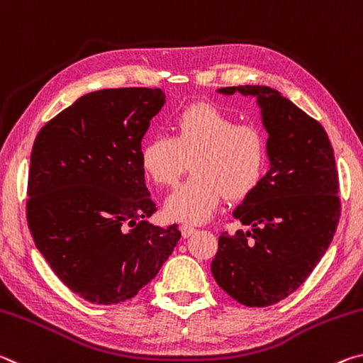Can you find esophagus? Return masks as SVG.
Listing matches in <instances>:
<instances>
[{"label": "esophagus", "instance_id": "esophagus-1", "mask_svg": "<svg viewBox=\"0 0 363 363\" xmlns=\"http://www.w3.org/2000/svg\"><path fill=\"white\" fill-rule=\"evenodd\" d=\"M180 231H182V236L183 238H189L191 236L194 231H196V228L193 227V225H188V223H183L182 227H180Z\"/></svg>", "mask_w": 363, "mask_h": 363}]
</instances>
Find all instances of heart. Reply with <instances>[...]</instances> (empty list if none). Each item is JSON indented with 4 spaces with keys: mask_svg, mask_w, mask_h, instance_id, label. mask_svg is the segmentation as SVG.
<instances>
[{
    "mask_svg": "<svg viewBox=\"0 0 363 363\" xmlns=\"http://www.w3.org/2000/svg\"><path fill=\"white\" fill-rule=\"evenodd\" d=\"M174 135H156L140 147V164L159 186H174L191 162L193 177L165 201L172 220L203 223L223 199L240 201L259 185L267 138L254 123H236L228 112L196 103L172 118Z\"/></svg>",
    "mask_w": 363,
    "mask_h": 363,
    "instance_id": "heart-1",
    "label": "heart"
}]
</instances>
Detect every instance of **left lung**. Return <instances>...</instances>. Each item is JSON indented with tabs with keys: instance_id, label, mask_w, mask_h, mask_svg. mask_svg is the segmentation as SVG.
<instances>
[{
	"instance_id": "left-lung-1",
	"label": "left lung",
	"mask_w": 363,
	"mask_h": 363,
	"mask_svg": "<svg viewBox=\"0 0 363 363\" xmlns=\"http://www.w3.org/2000/svg\"><path fill=\"white\" fill-rule=\"evenodd\" d=\"M236 91L257 98L270 170L233 212L247 231L218 236L211 270L240 304L267 307L294 293L328 249L341 216L340 178L320 122L270 86L218 90Z\"/></svg>"
}]
</instances>
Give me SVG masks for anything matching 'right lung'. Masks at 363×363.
I'll list each match as a JSON object with an SVG mask.
<instances>
[{"mask_svg":"<svg viewBox=\"0 0 363 363\" xmlns=\"http://www.w3.org/2000/svg\"><path fill=\"white\" fill-rule=\"evenodd\" d=\"M159 88L88 93L35 138L27 222L35 246L65 286L93 304L132 299L174 252L178 225L156 227L140 164Z\"/></svg>","mask_w":363,"mask_h":363,"instance_id":"add662e5","label":"right lung"}]
</instances>
